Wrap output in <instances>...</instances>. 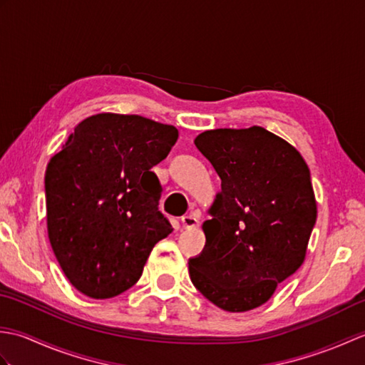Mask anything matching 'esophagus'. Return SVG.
<instances>
[{
	"label": "esophagus",
	"instance_id": "34e87169",
	"mask_svg": "<svg viewBox=\"0 0 365 365\" xmlns=\"http://www.w3.org/2000/svg\"><path fill=\"white\" fill-rule=\"evenodd\" d=\"M197 221H199V215L196 212H191V213H187V215L182 216V226L185 229L195 227L196 224H197Z\"/></svg>",
	"mask_w": 365,
	"mask_h": 365
}]
</instances>
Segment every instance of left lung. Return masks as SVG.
Masks as SVG:
<instances>
[{
    "label": "left lung",
    "instance_id": "obj_1",
    "mask_svg": "<svg viewBox=\"0 0 365 365\" xmlns=\"http://www.w3.org/2000/svg\"><path fill=\"white\" fill-rule=\"evenodd\" d=\"M195 144L221 178L191 257L196 289L227 312L267 302L304 262L317 220L311 173L299 152L262 127L218 128Z\"/></svg>",
    "mask_w": 365,
    "mask_h": 365
}]
</instances>
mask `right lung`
<instances>
[{
    "label": "right lung",
    "instance_id": "obj_1",
    "mask_svg": "<svg viewBox=\"0 0 365 365\" xmlns=\"http://www.w3.org/2000/svg\"><path fill=\"white\" fill-rule=\"evenodd\" d=\"M173 125L136 114L102 113L75 127L45 173L46 226L61 268L76 290L118 297L141 277L173 226L158 210L152 168L177 143Z\"/></svg>",
    "mask_w": 365,
    "mask_h": 365
}]
</instances>
